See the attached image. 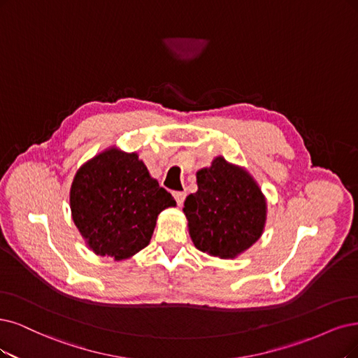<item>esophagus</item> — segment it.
<instances>
[{"label":"esophagus","mask_w":358,"mask_h":358,"mask_svg":"<svg viewBox=\"0 0 358 358\" xmlns=\"http://www.w3.org/2000/svg\"><path fill=\"white\" fill-rule=\"evenodd\" d=\"M174 199L177 201L178 206H181L184 203V199H186V193H184V192H176L174 193Z\"/></svg>","instance_id":"esophagus-1"}]
</instances>
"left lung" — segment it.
I'll return each instance as SVG.
<instances>
[{"mask_svg": "<svg viewBox=\"0 0 358 358\" xmlns=\"http://www.w3.org/2000/svg\"><path fill=\"white\" fill-rule=\"evenodd\" d=\"M197 192L187 196L182 213L189 234L202 252L221 259L242 255L266 229L267 199L250 172L224 156L196 172Z\"/></svg>", "mask_w": 358, "mask_h": 358, "instance_id": "8db88e82", "label": "left lung"}]
</instances>
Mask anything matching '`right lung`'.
Returning <instances> with one entry per match:
<instances>
[{
	"label": "right lung",
	"instance_id": "1",
	"mask_svg": "<svg viewBox=\"0 0 358 358\" xmlns=\"http://www.w3.org/2000/svg\"><path fill=\"white\" fill-rule=\"evenodd\" d=\"M137 152L116 145L79 166L69 190L72 220L90 250L129 259L150 243L157 215L176 206Z\"/></svg>",
	"mask_w": 358,
	"mask_h": 358
}]
</instances>
